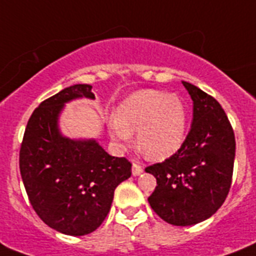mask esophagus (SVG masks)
Masks as SVG:
<instances>
[{"mask_svg": "<svg viewBox=\"0 0 256 256\" xmlns=\"http://www.w3.org/2000/svg\"><path fill=\"white\" fill-rule=\"evenodd\" d=\"M143 172V167H142V164L140 163H132V175L134 176H139L140 174Z\"/></svg>", "mask_w": 256, "mask_h": 256, "instance_id": "obj_1", "label": "esophagus"}]
</instances>
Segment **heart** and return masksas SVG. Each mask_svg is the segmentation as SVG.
<instances>
[{
	"mask_svg": "<svg viewBox=\"0 0 256 256\" xmlns=\"http://www.w3.org/2000/svg\"><path fill=\"white\" fill-rule=\"evenodd\" d=\"M186 124L188 112L178 94L147 89L120 104L116 118L109 121V132L121 148L130 144L132 132H138L140 152L151 160H164L182 146Z\"/></svg>",
	"mask_w": 256,
	"mask_h": 256,
	"instance_id": "obj_1",
	"label": "heart"
}]
</instances>
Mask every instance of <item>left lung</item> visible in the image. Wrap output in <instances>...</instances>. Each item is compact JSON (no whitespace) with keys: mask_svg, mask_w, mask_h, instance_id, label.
Returning a JSON list of instances; mask_svg holds the SVG:
<instances>
[{"mask_svg":"<svg viewBox=\"0 0 256 256\" xmlns=\"http://www.w3.org/2000/svg\"><path fill=\"white\" fill-rule=\"evenodd\" d=\"M193 101V121L178 152L146 168L156 178L148 197L154 212L175 226H190L214 214L228 197L236 158L229 118L216 98L182 81Z\"/></svg>","mask_w":256,"mask_h":256,"instance_id":"8db88e82","label":"left lung"}]
</instances>
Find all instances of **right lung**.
Returning <instances> with one entry per match:
<instances>
[{"label": "right lung", "instance_id": "1", "mask_svg": "<svg viewBox=\"0 0 256 256\" xmlns=\"http://www.w3.org/2000/svg\"><path fill=\"white\" fill-rule=\"evenodd\" d=\"M94 100L92 85L76 84L44 100L24 130L20 170L30 204L46 225L67 236L94 232L113 202L114 189L132 176V163L116 158L96 139H70L60 132L64 105Z\"/></svg>", "mask_w": 256, "mask_h": 256}]
</instances>
